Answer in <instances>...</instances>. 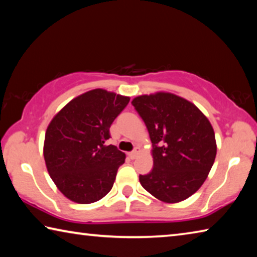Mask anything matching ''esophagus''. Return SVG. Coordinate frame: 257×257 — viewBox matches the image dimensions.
I'll use <instances>...</instances> for the list:
<instances>
[{
  "mask_svg": "<svg viewBox=\"0 0 257 257\" xmlns=\"http://www.w3.org/2000/svg\"><path fill=\"white\" fill-rule=\"evenodd\" d=\"M138 154H139V147H136V149H135L133 152H130V153H128V156L132 160H134Z\"/></svg>",
  "mask_w": 257,
  "mask_h": 257,
  "instance_id": "34e87169",
  "label": "esophagus"
}]
</instances>
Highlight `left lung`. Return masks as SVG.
Returning <instances> with one entry per match:
<instances>
[{
  "label": "left lung",
  "mask_w": 257,
  "mask_h": 257,
  "mask_svg": "<svg viewBox=\"0 0 257 257\" xmlns=\"http://www.w3.org/2000/svg\"><path fill=\"white\" fill-rule=\"evenodd\" d=\"M132 104L153 145V169L139 175L142 186L165 203L188 198L205 181L215 160L210 121L193 103L170 93L143 95Z\"/></svg>",
  "instance_id": "8db88e82"
}]
</instances>
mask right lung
<instances>
[{
    "label": "right lung",
    "mask_w": 257,
    "mask_h": 257,
    "mask_svg": "<svg viewBox=\"0 0 257 257\" xmlns=\"http://www.w3.org/2000/svg\"><path fill=\"white\" fill-rule=\"evenodd\" d=\"M129 97L94 89L69 102L47 127L44 159L52 180L64 196L94 203L112 189L125 155L105 145L110 127Z\"/></svg>",
    "instance_id": "right-lung-1"
}]
</instances>
